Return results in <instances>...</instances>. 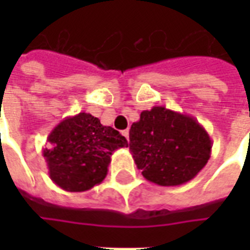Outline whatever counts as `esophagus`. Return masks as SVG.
Listing matches in <instances>:
<instances>
[{
    "label": "esophagus",
    "mask_w": 250,
    "mask_h": 250,
    "mask_svg": "<svg viewBox=\"0 0 250 250\" xmlns=\"http://www.w3.org/2000/svg\"><path fill=\"white\" fill-rule=\"evenodd\" d=\"M122 134H123V135L125 136V139L128 141V135H130V131H128V128H127V130L122 131Z\"/></svg>",
    "instance_id": "34e87169"
}]
</instances>
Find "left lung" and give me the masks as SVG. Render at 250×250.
I'll list each match as a JSON object with an SVG mask.
<instances>
[{
	"label": "left lung",
	"mask_w": 250,
	"mask_h": 250,
	"mask_svg": "<svg viewBox=\"0 0 250 250\" xmlns=\"http://www.w3.org/2000/svg\"><path fill=\"white\" fill-rule=\"evenodd\" d=\"M128 145L142 175L159 186L191 181L211 154V139L198 120L162 105L143 111L132 123Z\"/></svg>",
	"instance_id": "8db88e82"
}]
</instances>
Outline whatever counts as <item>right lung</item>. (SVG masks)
Segmentation results:
<instances>
[{
    "instance_id": "obj_1",
    "label": "right lung",
    "mask_w": 250,
    "mask_h": 250,
    "mask_svg": "<svg viewBox=\"0 0 250 250\" xmlns=\"http://www.w3.org/2000/svg\"><path fill=\"white\" fill-rule=\"evenodd\" d=\"M42 150L49 177L66 191H85L107 175L112 152L127 139L87 112L68 116L51 131Z\"/></svg>"
}]
</instances>
